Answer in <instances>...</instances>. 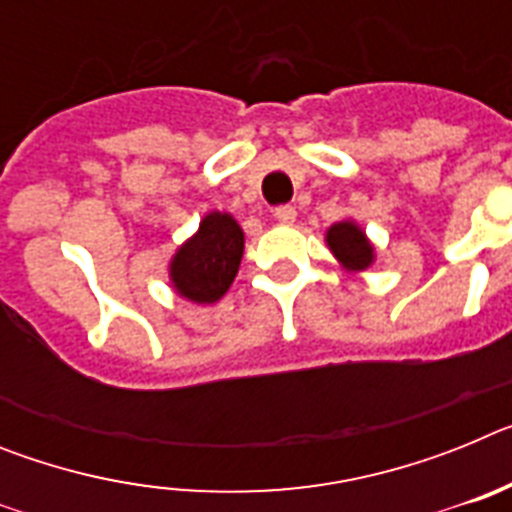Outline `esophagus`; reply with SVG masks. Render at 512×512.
<instances>
[{"label":"esophagus","mask_w":512,"mask_h":512,"mask_svg":"<svg viewBox=\"0 0 512 512\" xmlns=\"http://www.w3.org/2000/svg\"><path fill=\"white\" fill-rule=\"evenodd\" d=\"M274 217H277L279 223L284 225H292L295 223V217H297V210L292 205H279L277 210H274Z\"/></svg>","instance_id":"esophagus-1"}]
</instances>
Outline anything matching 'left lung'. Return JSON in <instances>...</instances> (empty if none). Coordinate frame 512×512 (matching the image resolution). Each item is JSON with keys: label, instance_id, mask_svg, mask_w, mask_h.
Wrapping results in <instances>:
<instances>
[{"label": "left lung", "instance_id": "1", "mask_svg": "<svg viewBox=\"0 0 512 512\" xmlns=\"http://www.w3.org/2000/svg\"><path fill=\"white\" fill-rule=\"evenodd\" d=\"M328 246L336 253V259L351 271H364L374 259L372 243L366 241L364 230L356 228L354 223L333 225L328 230Z\"/></svg>", "mask_w": 512, "mask_h": 512}]
</instances>
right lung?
I'll return each mask as SVG.
<instances>
[{"label":"right lung","instance_id":"obj_1","mask_svg":"<svg viewBox=\"0 0 512 512\" xmlns=\"http://www.w3.org/2000/svg\"><path fill=\"white\" fill-rule=\"evenodd\" d=\"M243 256V230L230 215L212 212L200 233L184 243L171 261L176 292L192 302H217L233 284Z\"/></svg>","mask_w":512,"mask_h":512}]
</instances>
